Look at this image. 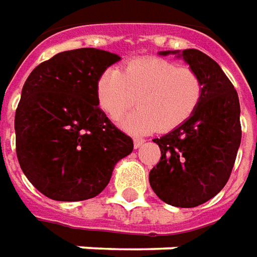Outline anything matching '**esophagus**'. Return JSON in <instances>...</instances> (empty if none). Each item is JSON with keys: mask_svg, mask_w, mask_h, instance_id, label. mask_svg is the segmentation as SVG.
<instances>
[{"mask_svg": "<svg viewBox=\"0 0 257 257\" xmlns=\"http://www.w3.org/2000/svg\"><path fill=\"white\" fill-rule=\"evenodd\" d=\"M144 139H140V137H134V147L136 149H139V147H141L143 144H144Z\"/></svg>", "mask_w": 257, "mask_h": 257, "instance_id": "esophagus-1", "label": "esophagus"}]
</instances>
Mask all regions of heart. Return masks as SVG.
I'll use <instances>...</instances> for the list:
<instances>
[{
  "label": "heart",
  "mask_w": 257,
  "mask_h": 257,
  "mask_svg": "<svg viewBox=\"0 0 257 257\" xmlns=\"http://www.w3.org/2000/svg\"><path fill=\"white\" fill-rule=\"evenodd\" d=\"M100 108L117 120L140 104L123 120L134 134L173 132L185 124L204 97V82L195 69L178 66L171 60L143 56L128 60L123 70L108 68L96 83Z\"/></svg>",
  "instance_id": "obj_1"
}]
</instances>
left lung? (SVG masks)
I'll return each instance as SVG.
<instances>
[{"mask_svg": "<svg viewBox=\"0 0 257 257\" xmlns=\"http://www.w3.org/2000/svg\"><path fill=\"white\" fill-rule=\"evenodd\" d=\"M181 56L202 77L204 97L185 124L154 139L161 158L149 180L165 204L194 208L228 182L242 139L240 106L233 84L212 58L197 49H185Z\"/></svg>", "mask_w": 257, "mask_h": 257, "instance_id": "obj_1", "label": "left lung"}]
</instances>
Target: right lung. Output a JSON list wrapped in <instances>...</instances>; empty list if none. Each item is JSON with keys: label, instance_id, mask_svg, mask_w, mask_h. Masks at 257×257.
Instances as JSON below:
<instances>
[{"label": "right lung", "instance_id": "right-lung-1", "mask_svg": "<svg viewBox=\"0 0 257 257\" xmlns=\"http://www.w3.org/2000/svg\"><path fill=\"white\" fill-rule=\"evenodd\" d=\"M118 55L80 48L39 63L22 87L15 111L21 170L45 197L84 201L106 188L130 136L99 107L97 79Z\"/></svg>", "mask_w": 257, "mask_h": 257}]
</instances>
